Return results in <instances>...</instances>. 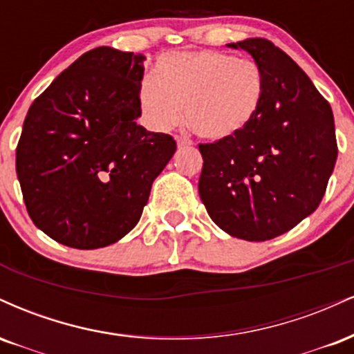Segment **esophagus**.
Instances as JSON below:
<instances>
[{"instance_id":"esophagus-1","label":"esophagus","mask_w":354,"mask_h":354,"mask_svg":"<svg viewBox=\"0 0 354 354\" xmlns=\"http://www.w3.org/2000/svg\"><path fill=\"white\" fill-rule=\"evenodd\" d=\"M176 140H177V145L178 147H185V145H190L192 142H190L189 139H187V137H176Z\"/></svg>"}]
</instances>
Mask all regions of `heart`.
Returning a JSON list of instances; mask_svg holds the SVG:
<instances>
[{
    "label": "heart",
    "mask_w": 354,
    "mask_h": 354,
    "mask_svg": "<svg viewBox=\"0 0 354 354\" xmlns=\"http://www.w3.org/2000/svg\"><path fill=\"white\" fill-rule=\"evenodd\" d=\"M265 97V74L255 61L218 51H180L159 57L139 86L142 118L167 132L187 115L202 139L227 140L247 131ZM186 112H183V107Z\"/></svg>",
    "instance_id": "obj_1"
}]
</instances>
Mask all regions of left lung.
Instances as JSON below:
<instances>
[{"mask_svg":"<svg viewBox=\"0 0 354 354\" xmlns=\"http://www.w3.org/2000/svg\"><path fill=\"white\" fill-rule=\"evenodd\" d=\"M227 46L260 66L265 97L247 131L198 145V194L223 232L263 242L292 230L322 202L338 157L335 119L311 79L270 41Z\"/></svg>","mask_w":354,"mask_h":354,"instance_id":"8db88e82","label":"left lung"}]
</instances>
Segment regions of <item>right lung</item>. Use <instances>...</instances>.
Masks as SVG:
<instances>
[{"label":"right lung","instance_id":"add662e5","mask_svg":"<svg viewBox=\"0 0 354 354\" xmlns=\"http://www.w3.org/2000/svg\"><path fill=\"white\" fill-rule=\"evenodd\" d=\"M144 61L91 49L29 107L16 149L21 192L35 225L66 247L126 236L176 152L172 137L137 124Z\"/></svg>","mask_w":354,"mask_h":354}]
</instances>
